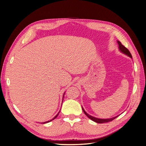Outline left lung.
I'll return each mask as SVG.
<instances>
[{"label":"left lung","mask_w":146,"mask_h":146,"mask_svg":"<svg viewBox=\"0 0 146 146\" xmlns=\"http://www.w3.org/2000/svg\"><path fill=\"white\" fill-rule=\"evenodd\" d=\"M117 43L119 44V50H120L122 52H123V54H125V55L129 56L130 57H131V58H132V56H131V54H130V51L129 50V49H128L127 48H126L122 44V43L120 42V41H117ZM82 110L84 112V113H85L86 116L90 118V119H91L92 121H93L97 123H105V122H110V121H112L113 120H114V119H116L117 116H116V117H114L113 118H110V119H98V118H96V117H94L93 116H90V114H88V113H86V112L84 110V109L82 107Z\"/></svg>","instance_id":"left-lung-1"}]
</instances>
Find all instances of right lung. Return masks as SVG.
Segmentation results:
<instances>
[{
	"mask_svg": "<svg viewBox=\"0 0 146 146\" xmlns=\"http://www.w3.org/2000/svg\"><path fill=\"white\" fill-rule=\"evenodd\" d=\"M63 97H64V96H63ZM59 113H60V112H58V114H56V116H55V117H54V118H53L52 119H51V120H50V121H47V122H43V123H47V122H49L52 121V120H54V119H55V118H56V117L57 116H58V114H59Z\"/></svg>",
	"mask_w": 146,
	"mask_h": 146,
	"instance_id": "add662e5",
	"label": "right lung"
}]
</instances>
